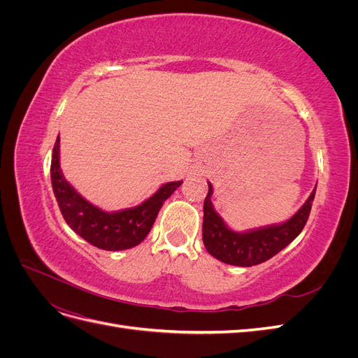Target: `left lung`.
Here are the masks:
<instances>
[{"label":"left lung","instance_id":"1","mask_svg":"<svg viewBox=\"0 0 358 358\" xmlns=\"http://www.w3.org/2000/svg\"><path fill=\"white\" fill-rule=\"evenodd\" d=\"M209 183V192L203 204V243L208 252L222 263L231 266L251 267L262 264L268 258L289 245L305 227L317 187L310 192L305 204L282 224L267 225L263 229L237 233L225 225L224 220L216 213L210 197L213 194L212 183Z\"/></svg>","mask_w":358,"mask_h":358}]
</instances>
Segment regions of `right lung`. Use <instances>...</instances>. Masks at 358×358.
Masks as SVG:
<instances>
[{"label":"right lung","mask_w":358,"mask_h":358,"mask_svg":"<svg viewBox=\"0 0 358 358\" xmlns=\"http://www.w3.org/2000/svg\"><path fill=\"white\" fill-rule=\"evenodd\" d=\"M50 179L59 210L70 229L104 251H122L142 243L152 229L162 203L182 183V180L164 183L152 197L136 208L117 212L101 210L85 200L64 178L59 166V136L53 146Z\"/></svg>","instance_id":"right-lung-1"}]
</instances>
